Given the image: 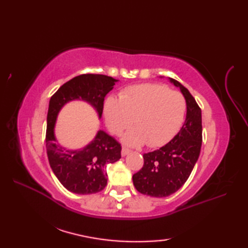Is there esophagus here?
Masks as SVG:
<instances>
[{
	"label": "esophagus",
	"instance_id": "34e87169",
	"mask_svg": "<svg viewBox=\"0 0 248 248\" xmlns=\"http://www.w3.org/2000/svg\"><path fill=\"white\" fill-rule=\"evenodd\" d=\"M129 152H130V149L125 148V147H123V149H121V155H123V156L127 155L129 154Z\"/></svg>",
	"mask_w": 248,
	"mask_h": 248
}]
</instances>
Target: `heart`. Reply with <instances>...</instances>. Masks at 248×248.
<instances>
[{
  "label": "heart",
  "mask_w": 248,
  "mask_h": 248,
  "mask_svg": "<svg viewBox=\"0 0 248 248\" xmlns=\"http://www.w3.org/2000/svg\"><path fill=\"white\" fill-rule=\"evenodd\" d=\"M186 109L180 93L161 84L146 83L124 88L119 99L108 98L103 108L108 129L120 135L133 124L135 128L124 136L130 146L159 147L178 132Z\"/></svg>",
  "instance_id": "obj_1"
}]
</instances>
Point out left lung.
Instances as JSON below:
<instances>
[{
  "instance_id": "8db88e82",
  "label": "left lung",
  "mask_w": 248,
  "mask_h": 248,
  "mask_svg": "<svg viewBox=\"0 0 248 248\" xmlns=\"http://www.w3.org/2000/svg\"><path fill=\"white\" fill-rule=\"evenodd\" d=\"M170 80L186 98V121L170 141L160 149L144 154V165L132 177L135 188L152 197H166L177 192L191 175L202 148V109L182 84Z\"/></svg>"
}]
</instances>
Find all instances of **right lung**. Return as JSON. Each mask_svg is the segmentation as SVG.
Masks as SVG:
<instances>
[{
    "mask_svg": "<svg viewBox=\"0 0 248 248\" xmlns=\"http://www.w3.org/2000/svg\"><path fill=\"white\" fill-rule=\"evenodd\" d=\"M117 80L103 75L86 73L71 78L51 97L46 116V148L54 175L68 191L87 195L107 186L105 166L121 157V145L113 136L100 130L86 147L69 150L56 143L54 124L57 114L72 100L81 99L96 108L99 118L103 112V102Z\"/></svg>",
    "mask_w": 248,
    "mask_h": 248,
    "instance_id": "right-lung-1",
    "label": "right lung"
}]
</instances>
